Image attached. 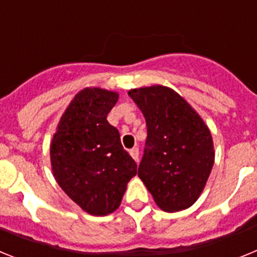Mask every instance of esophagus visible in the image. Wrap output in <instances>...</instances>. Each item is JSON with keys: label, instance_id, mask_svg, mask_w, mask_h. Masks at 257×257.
Here are the masks:
<instances>
[{"label": "esophagus", "instance_id": "obj_1", "mask_svg": "<svg viewBox=\"0 0 257 257\" xmlns=\"http://www.w3.org/2000/svg\"><path fill=\"white\" fill-rule=\"evenodd\" d=\"M130 156L133 157L135 162H139V149L138 148H133L130 151Z\"/></svg>", "mask_w": 257, "mask_h": 257}]
</instances>
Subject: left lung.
Returning a JSON list of instances; mask_svg holds the SVG:
<instances>
[{
	"label": "left lung",
	"mask_w": 257,
	"mask_h": 257,
	"mask_svg": "<svg viewBox=\"0 0 257 257\" xmlns=\"http://www.w3.org/2000/svg\"><path fill=\"white\" fill-rule=\"evenodd\" d=\"M128 96L144 114L148 131L139 178L163 211L189 208L205 189L215 162L210 128L170 87L131 88Z\"/></svg>",
	"instance_id": "left-lung-1"
}]
</instances>
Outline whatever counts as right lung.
<instances>
[{"instance_id": "obj_1", "label": "right lung", "mask_w": 257, "mask_h": 257, "mask_svg": "<svg viewBox=\"0 0 257 257\" xmlns=\"http://www.w3.org/2000/svg\"><path fill=\"white\" fill-rule=\"evenodd\" d=\"M118 92L86 87L60 117L50 144L52 175L85 212L105 216L121 205L138 165L123 149L119 133L106 121Z\"/></svg>"}]
</instances>
